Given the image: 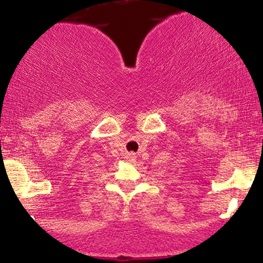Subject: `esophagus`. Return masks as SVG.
<instances>
[{
    "label": "esophagus",
    "mask_w": 263,
    "mask_h": 263,
    "mask_svg": "<svg viewBox=\"0 0 263 263\" xmlns=\"http://www.w3.org/2000/svg\"><path fill=\"white\" fill-rule=\"evenodd\" d=\"M126 158H127L128 161L134 162L135 159H136V156H135V153H134V152H128V153H127V156H126Z\"/></svg>",
    "instance_id": "1"
}]
</instances>
